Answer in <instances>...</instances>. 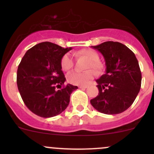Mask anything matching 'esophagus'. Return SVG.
Here are the masks:
<instances>
[{"label":"esophagus","instance_id":"esophagus-1","mask_svg":"<svg viewBox=\"0 0 154 154\" xmlns=\"http://www.w3.org/2000/svg\"><path fill=\"white\" fill-rule=\"evenodd\" d=\"M79 88H81V89H86V88H88V86H86V85H80Z\"/></svg>","mask_w":154,"mask_h":154}]
</instances>
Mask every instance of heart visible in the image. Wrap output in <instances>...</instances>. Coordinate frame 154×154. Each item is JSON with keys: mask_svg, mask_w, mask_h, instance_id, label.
Listing matches in <instances>:
<instances>
[{"mask_svg": "<svg viewBox=\"0 0 154 154\" xmlns=\"http://www.w3.org/2000/svg\"><path fill=\"white\" fill-rule=\"evenodd\" d=\"M77 56H84L91 60L88 66V69L93 68V69L98 71L100 69L99 61V55L98 53L92 49H84L79 51L76 54ZM61 66L63 69L69 70L74 66V59L71 54H66L61 59ZM95 76V72L90 69L85 72H80L78 70H73L69 72L66 75L67 80L73 85H86L92 80Z\"/></svg>", "mask_w": 154, "mask_h": 154, "instance_id": "b5f03b06", "label": "heart"}]
</instances>
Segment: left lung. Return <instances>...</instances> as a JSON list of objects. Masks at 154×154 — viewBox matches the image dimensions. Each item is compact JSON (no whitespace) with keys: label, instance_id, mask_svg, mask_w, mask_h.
Returning <instances> with one entry per match:
<instances>
[{"label":"left lung","instance_id":"1","mask_svg":"<svg viewBox=\"0 0 154 154\" xmlns=\"http://www.w3.org/2000/svg\"><path fill=\"white\" fill-rule=\"evenodd\" d=\"M101 53L106 62V73L97 79L98 95L91 100L100 113L117 114L133 103L141 87V75L135 55L126 45L107 41L92 46Z\"/></svg>","mask_w":154,"mask_h":154}]
</instances>
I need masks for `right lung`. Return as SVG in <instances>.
Segmentation results:
<instances>
[{"instance_id": "add662e5", "label": "right lung", "mask_w": 154, "mask_h": 154, "mask_svg": "<svg viewBox=\"0 0 154 154\" xmlns=\"http://www.w3.org/2000/svg\"><path fill=\"white\" fill-rule=\"evenodd\" d=\"M71 49L43 42L23 56L17 69V87L26 106L36 115L48 118L61 114L68 106L71 93L78 88L70 84L61 86L66 80L61 59Z\"/></svg>"}]
</instances>
